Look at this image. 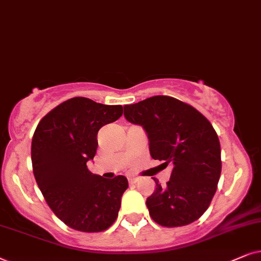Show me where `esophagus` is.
<instances>
[{
    "instance_id": "esophagus-1",
    "label": "esophagus",
    "mask_w": 261,
    "mask_h": 261,
    "mask_svg": "<svg viewBox=\"0 0 261 261\" xmlns=\"http://www.w3.org/2000/svg\"><path fill=\"white\" fill-rule=\"evenodd\" d=\"M138 181V178H128V184H136Z\"/></svg>"
}]
</instances>
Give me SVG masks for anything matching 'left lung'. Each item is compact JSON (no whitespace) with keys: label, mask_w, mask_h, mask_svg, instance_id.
<instances>
[{"label":"left lung","mask_w":261,"mask_h":261,"mask_svg":"<svg viewBox=\"0 0 261 261\" xmlns=\"http://www.w3.org/2000/svg\"><path fill=\"white\" fill-rule=\"evenodd\" d=\"M127 121L147 133L154 160L171 163L166 187L147 198L152 220L163 227L197 221L209 207L221 176V145L213 125L194 107L166 95L124 106Z\"/></svg>","instance_id":"obj_1"}]
</instances>
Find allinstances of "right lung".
Here are the masks:
<instances>
[{"mask_svg":"<svg viewBox=\"0 0 261 261\" xmlns=\"http://www.w3.org/2000/svg\"><path fill=\"white\" fill-rule=\"evenodd\" d=\"M121 114V105L77 96L50 111L34 131V178L54 214L75 230L103 231L118 217L127 179L93 174L87 162L95 156L98 131Z\"/></svg>","mask_w":261,"mask_h":261,"instance_id":"right-lung-1","label":"right lung"}]
</instances>
